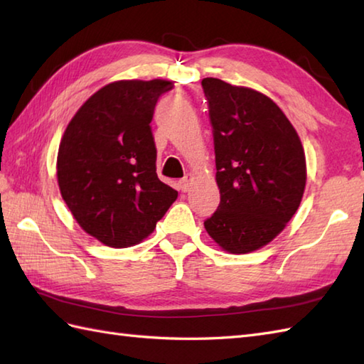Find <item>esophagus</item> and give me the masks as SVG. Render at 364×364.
Returning <instances> with one entry per match:
<instances>
[{"label":"esophagus","instance_id":"1","mask_svg":"<svg viewBox=\"0 0 364 364\" xmlns=\"http://www.w3.org/2000/svg\"><path fill=\"white\" fill-rule=\"evenodd\" d=\"M192 181H194V176L186 175V176L183 178V180H180V189L183 192H188L191 189V186H192Z\"/></svg>","mask_w":364,"mask_h":364}]
</instances>
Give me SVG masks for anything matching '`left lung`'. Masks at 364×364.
I'll return each mask as SVG.
<instances>
[{
    "instance_id": "8db88e82",
    "label": "left lung",
    "mask_w": 364,
    "mask_h": 364,
    "mask_svg": "<svg viewBox=\"0 0 364 364\" xmlns=\"http://www.w3.org/2000/svg\"><path fill=\"white\" fill-rule=\"evenodd\" d=\"M214 129L220 205L205 230L222 250L244 255L282 233L299 210L306 159L296 128L261 92L203 78Z\"/></svg>"
}]
</instances>
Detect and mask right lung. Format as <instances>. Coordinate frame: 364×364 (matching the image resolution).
Instances as JSON below:
<instances>
[{"instance_id":"right-lung-1","label":"right lung","mask_w":364,"mask_h":364,"mask_svg":"<svg viewBox=\"0 0 364 364\" xmlns=\"http://www.w3.org/2000/svg\"><path fill=\"white\" fill-rule=\"evenodd\" d=\"M167 80H120L82 103L60 139L56 175L78 225L97 241L125 249L149 237L178 192L156 175L150 128Z\"/></svg>"}]
</instances>
